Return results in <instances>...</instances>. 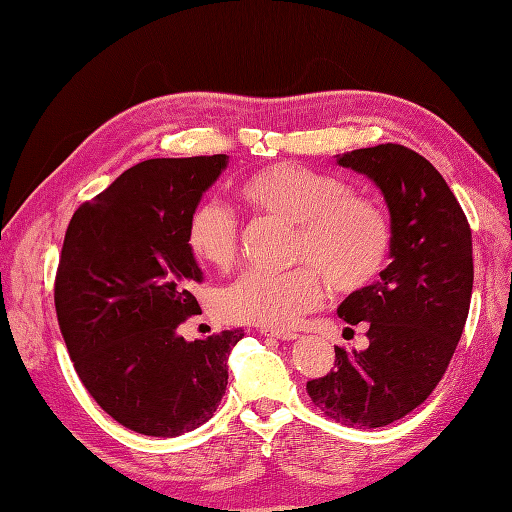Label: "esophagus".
Listing matches in <instances>:
<instances>
[{"label": "esophagus", "instance_id": "34e87169", "mask_svg": "<svg viewBox=\"0 0 512 512\" xmlns=\"http://www.w3.org/2000/svg\"><path fill=\"white\" fill-rule=\"evenodd\" d=\"M260 335L280 339V342H292V339L299 337L297 333H292V331H273V329H260Z\"/></svg>", "mask_w": 512, "mask_h": 512}]
</instances>
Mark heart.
Returning a JSON list of instances; mask_svg holds the SVG:
<instances>
[{
	"instance_id": "obj_1",
	"label": "heart",
	"mask_w": 512,
	"mask_h": 512,
	"mask_svg": "<svg viewBox=\"0 0 512 512\" xmlns=\"http://www.w3.org/2000/svg\"><path fill=\"white\" fill-rule=\"evenodd\" d=\"M239 198L254 213L297 224L292 260L303 265L284 273L241 275L220 297V314L230 322L277 331L297 327L322 305L327 280L339 292L361 290L389 258V215L376 200L352 194L342 177L277 162L247 175ZM185 245L203 265L228 269L239 252L235 215L218 198L200 200L185 226Z\"/></svg>"
}]
</instances>
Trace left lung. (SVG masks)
Wrapping results in <instances>:
<instances>
[{"instance_id": "8db88e82", "label": "left lung", "mask_w": 512, "mask_h": 512, "mask_svg": "<svg viewBox=\"0 0 512 512\" xmlns=\"http://www.w3.org/2000/svg\"><path fill=\"white\" fill-rule=\"evenodd\" d=\"M337 164L380 188L391 265L337 309L348 324H369L367 350L335 346V369L307 393L333 421L374 429L421 406L453 359L470 312L472 230L442 175L404 145L354 149Z\"/></svg>"}]
</instances>
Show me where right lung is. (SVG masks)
<instances>
[{
    "label": "right lung",
    "instance_id": "add662e5",
    "mask_svg": "<svg viewBox=\"0 0 512 512\" xmlns=\"http://www.w3.org/2000/svg\"><path fill=\"white\" fill-rule=\"evenodd\" d=\"M228 156L156 158L74 211L55 309L76 374L96 404L136 433L175 438L213 416L241 329L185 342L179 324L203 282L185 226Z\"/></svg>",
    "mask_w": 512,
    "mask_h": 512
}]
</instances>
